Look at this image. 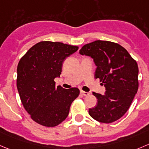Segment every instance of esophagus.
Returning <instances> with one entry per match:
<instances>
[{
    "instance_id": "1",
    "label": "esophagus",
    "mask_w": 149,
    "mask_h": 149,
    "mask_svg": "<svg viewBox=\"0 0 149 149\" xmlns=\"http://www.w3.org/2000/svg\"><path fill=\"white\" fill-rule=\"evenodd\" d=\"M80 93H81V94L82 95H83V96H88L89 94H90V93H88V92H86V91H80Z\"/></svg>"
}]
</instances>
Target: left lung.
Returning <instances> with one entry per match:
<instances>
[{
	"label": "left lung",
	"instance_id": "1",
	"mask_svg": "<svg viewBox=\"0 0 149 149\" xmlns=\"http://www.w3.org/2000/svg\"><path fill=\"white\" fill-rule=\"evenodd\" d=\"M80 54L93 59L95 78L104 85V95L93 92L97 104L88 110L93 119L101 123L114 122L130 108L138 89V66L125 48L117 43L97 40L85 45Z\"/></svg>",
	"mask_w": 149,
	"mask_h": 149
}]
</instances>
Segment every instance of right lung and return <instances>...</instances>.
I'll return each mask as SVG.
<instances>
[{"instance_id": "right-lung-1", "label": "right lung", "mask_w": 149, "mask_h": 149, "mask_svg": "<svg viewBox=\"0 0 149 149\" xmlns=\"http://www.w3.org/2000/svg\"><path fill=\"white\" fill-rule=\"evenodd\" d=\"M78 47L44 41L33 45L17 66V87L24 108L38 124L53 127L64 121L71 104L79 96L77 88L56 86L63 61Z\"/></svg>"}]
</instances>
